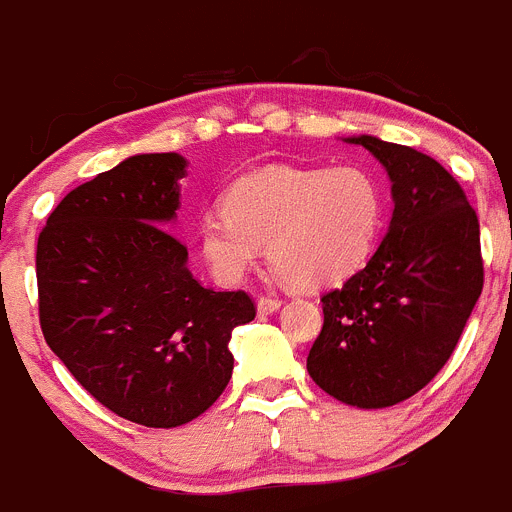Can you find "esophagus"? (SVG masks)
<instances>
[{
    "instance_id": "esophagus-1",
    "label": "esophagus",
    "mask_w": 512,
    "mask_h": 512,
    "mask_svg": "<svg viewBox=\"0 0 512 512\" xmlns=\"http://www.w3.org/2000/svg\"><path fill=\"white\" fill-rule=\"evenodd\" d=\"M280 305V297H260V300H257V312H260V315H270V312L280 310Z\"/></svg>"
}]
</instances>
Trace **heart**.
Returning <instances> with one entry per match:
<instances>
[{
    "label": "heart",
    "mask_w": 512,
    "mask_h": 512,
    "mask_svg": "<svg viewBox=\"0 0 512 512\" xmlns=\"http://www.w3.org/2000/svg\"><path fill=\"white\" fill-rule=\"evenodd\" d=\"M222 210L197 225L200 252L217 280H242L267 242L282 275L322 287L370 260L385 222V195L360 165H270L237 177L222 195Z\"/></svg>",
    "instance_id": "heart-1"
}]
</instances>
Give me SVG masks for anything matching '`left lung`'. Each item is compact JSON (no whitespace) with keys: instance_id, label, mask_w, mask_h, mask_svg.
<instances>
[{"instance_id":"8db88e82","label":"left lung","mask_w":512,"mask_h":512,"mask_svg":"<svg viewBox=\"0 0 512 512\" xmlns=\"http://www.w3.org/2000/svg\"><path fill=\"white\" fill-rule=\"evenodd\" d=\"M393 182V220L367 265L325 292L307 355L312 380L345 405L390 408L423 390L453 355L483 292L478 215L440 162L360 135Z\"/></svg>"}]
</instances>
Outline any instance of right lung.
<instances>
[{
	"mask_svg": "<svg viewBox=\"0 0 512 512\" xmlns=\"http://www.w3.org/2000/svg\"><path fill=\"white\" fill-rule=\"evenodd\" d=\"M185 157L135 155L74 187L37 240L39 325L97 403L147 428L205 413L235 367L230 337L255 320L247 292H215L167 230Z\"/></svg>",
	"mask_w": 512,
	"mask_h": 512,
	"instance_id": "add662e5",
	"label": "right lung"
}]
</instances>
